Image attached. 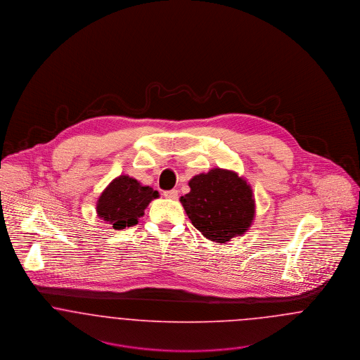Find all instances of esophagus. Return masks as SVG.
I'll return each instance as SVG.
<instances>
[{
	"label": "esophagus",
	"instance_id": "esophagus-1",
	"mask_svg": "<svg viewBox=\"0 0 360 360\" xmlns=\"http://www.w3.org/2000/svg\"><path fill=\"white\" fill-rule=\"evenodd\" d=\"M164 196H165L167 199H177L179 192H177V189H169V191H165V192H164Z\"/></svg>",
	"mask_w": 360,
	"mask_h": 360
}]
</instances>
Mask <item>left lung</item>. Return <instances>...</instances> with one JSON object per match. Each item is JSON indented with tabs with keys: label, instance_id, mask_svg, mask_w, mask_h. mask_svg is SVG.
I'll return each mask as SVG.
<instances>
[{
	"label": "left lung",
	"instance_id": "1",
	"mask_svg": "<svg viewBox=\"0 0 360 360\" xmlns=\"http://www.w3.org/2000/svg\"><path fill=\"white\" fill-rule=\"evenodd\" d=\"M180 198L192 225L206 238L225 244L244 234L255 218L250 186L236 172L214 168L193 176Z\"/></svg>",
	"mask_w": 360,
	"mask_h": 360
}]
</instances>
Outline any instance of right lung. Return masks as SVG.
I'll return each instance as SVG.
<instances>
[{"label": "right lung", "instance_id": "obj_1", "mask_svg": "<svg viewBox=\"0 0 360 360\" xmlns=\"http://www.w3.org/2000/svg\"><path fill=\"white\" fill-rule=\"evenodd\" d=\"M158 196V191L142 186L130 176L120 174L101 192L96 211L101 219L116 230H122L136 225L138 218L143 217L145 208Z\"/></svg>", "mask_w": 360, "mask_h": 360}]
</instances>
